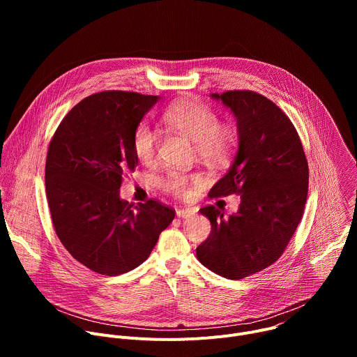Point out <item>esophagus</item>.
Wrapping results in <instances>:
<instances>
[{
    "instance_id": "34e87169",
    "label": "esophagus",
    "mask_w": 357,
    "mask_h": 357,
    "mask_svg": "<svg viewBox=\"0 0 357 357\" xmlns=\"http://www.w3.org/2000/svg\"><path fill=\"white\" fill-rule=\"evenodd\" d=\"M195 213H196V209H193V208H182V209L176 211V216L178 218H189V216H192Z\"/></svg>"
}]
</instances>
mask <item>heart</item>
Segmentation results:
<instances>
[{
    "label": "heart",
    "instance_id": "b5f03b06",
    "mask_svg": "<svg viewBox=\"0 0 357 357\" xmlns=\"http://www.w3.org/2000/svg\"><path fill=\"white\" fill-rule=\"evenodd\" d=\"M164 123L175 132L195 141L200 160L209 164H223L237 144V134L230 124L219 123V114L199 100L185 98L165 110ZM158 137L146 124H139L132 134V152L142 164L154 162ZM203 179L197 172L168 171L161 179V188L174 196L183 197L193 185Z\"/></svg>",
    "mask_w": 357,
    "mask_h": 357
}]
</instances>
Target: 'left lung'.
Returning <instances> with one entry per match:
<instances>
[{"label":"left lung","mask_w":357,"mask_h":357,"mask_svg":"<svg viewBox=\"0 0 357 357\" xmlns=\"http://www.w3.org/2000/svg\"><path fill=\"white\" fill-rule=\"evenodd\" d=\"M212 97L237 119L238 151L209 196L237 193L241 203L229 218L213 205L199 211L212 230L196 248V257L218 275L241 280L282 256L303 215L310 168L294 124L270 98L251 90Z\"/></svg>","instance_id":"1"}]
</instances>
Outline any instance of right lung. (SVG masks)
<instances>
[{
	"label": "right lung",
	"mask_w": 357,
	"mask_h": 357,
	"mask_svg": "<svg viewBox=\"0 0 357 357\" xmlns=\"http://www.w3.org/2000/svg\"><path fill=\"white\" fill-rule=\"evenodd\" d=\"M160 96L106 90L77 103L50 139L45 183L55 231L70 256L101 275L142 264L175 209L149 199H120L138 160L132 134Z\"/></svg>",
	"instance_id": "1"
}]
</instances>
